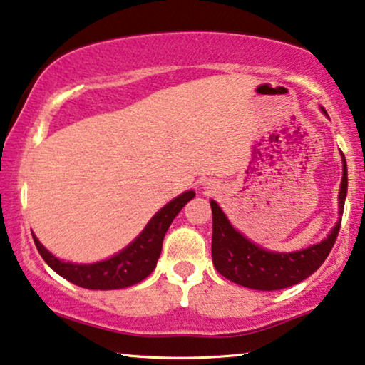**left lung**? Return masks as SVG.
<instances>
[{
  "instance_id": "obj_1",
  "label": "left lung",
  "mask_w": 365,
  "mask_h": 365,
  "mask_svg": "<svg viewBox=\"0 0 365 365\" xmlns=\"http://www.w3.org/2000/svg\"><path fill=\"white\" fill-rule=\"evenodd\" d=\"M325 113V110L322 108ZM344 173L339 192V212H344L347 195V163L342 155ZM213 215L212 259L215 269L225 279L255 290H280L299 284L312 275L332 250L341 230V220L335 223L325 240L309 249L292 254H275L252 244L230 225L220 207L210 202Z\"/></svg>"
}]
</instances>
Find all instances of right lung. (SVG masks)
Here are the masks:
<instances>
[{"instance_id":"add662e5","label":"right lung","mask_w":365,"mask_h":365,"mask_svg":"<svg viewBox=\"0 0 365 365\" xmlns=\"http://www.w3.org/2000/svg\"><path fill=\"white\" fill-rule=\"evenodd\" d=\"M193 197H195V192L190 190L167 203L162 210L155 213V217L148 222L145 230L125 250H121L120 254L108 260L98 262V264L78 265L70 264V262H61L55 255H51L35 235H33V240H35V245L43 260L63 279L70 280L78 287L91 290L125 289L138 284L152 274L157 267L163 237L170 223Z\"/></svg>"}]
</instances>
